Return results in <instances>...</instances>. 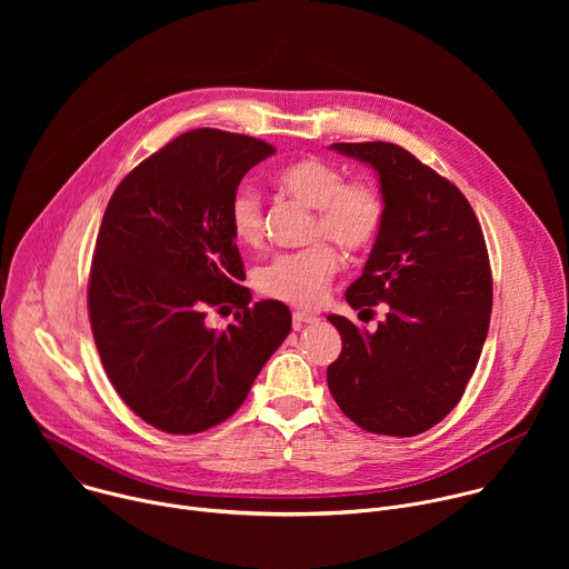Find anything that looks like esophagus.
I'll use <instances>...</instances> for the list:
<instances>
[{
  "instance_id": "1",
  "label": "esophagus",
  "mask_w": 569,
  "mask_h": 569,
  "mask_svg": "<svg viewBox=\"0 0 569 569\" xmlns=\"http://www.w3.org/2000/svg\"><path fill=\"white\" fill-rule=\"evenodd\" d=\"M292 321H295V327L299 329V327H303V323H315V321H319V317L312 315V312H306V310H295V312H292Z\"/></svg>"
}]
</instances>
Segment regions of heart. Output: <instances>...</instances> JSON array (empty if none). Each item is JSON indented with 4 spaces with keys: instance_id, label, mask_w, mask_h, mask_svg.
I'll use <instances>...</instances> for the list:
<instances>
[{
    "instance_id": "heart-1",
    "label": "heart",
    "mask_w": 569,
    "mask_h": 569,
    "mask_svg": "<svg viewBox=\"0 0 569 569\" xmlns=\"http://www.w3.org/2000/svg\"><path fill=\"white\" fill-rule=\"evenodd\" d=\"M279 189L315 209L312 238H329L345 252L367 250L378 238L385 220L380 191L362 180L345 182L340 169L319 157L295 159L274 176ZM229 227L242 246H259L263 238V207L254 189L238 187L229 200ZM338 257L327 242L274 257L257 274V288L266 297L292 303L317 306L327 297Z\"/></svg>"
}]
</instances>
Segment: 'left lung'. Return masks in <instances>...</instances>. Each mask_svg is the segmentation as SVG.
Wrapping results in <instances>:
<instances>
[{
	"mask_svg": "<svg viewBox=\"0 0 569 569\" xmlns=\"http://www.w3.org/2000/svg\"><path fill=\"white\" fill-rule=\"evenodd\" d=\"M331 150L378 173L385 220L347 301L389 312L376 333L329 315L342 336L329 389L362 430L415 437L452 412L477 367L493 308L489 252L463 193L412 152L387 141Z\"/></svg>",
	"mask_w": 569,
	"mask_h": 569,
	"instance_id": "8db88e82",
	"label": "left lung"
}]
</instances>
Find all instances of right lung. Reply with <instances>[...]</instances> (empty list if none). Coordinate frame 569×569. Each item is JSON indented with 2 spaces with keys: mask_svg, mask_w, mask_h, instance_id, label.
Returning <instances> with one entry per match:
<instances>
[{
  "mask_svg": "<svg viewBox=\"0 0 569 569\" xmlns=\"http://www.w3.org/2000/svg\"><path fill=\"white\" fill-rule=\"evenodd\" d=\"M274 148L198 128L132 169L99 229L88 308L103 369L128 408L169 435L204 432L248 398L288 338L286 303L250 306L229 200ZM237 308L224 332L209 307Z\"/></svg>",
  "mask_w": 569,
  "mask_h": 569,
  "instance_id": "1",
  "label": "right lung"
}]
</instances>
